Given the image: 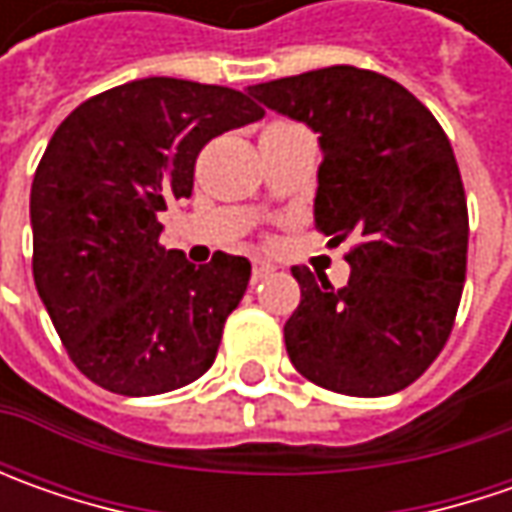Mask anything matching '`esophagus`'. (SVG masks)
Returning a JSON list of instances; mask_svg holds the SVG:
<instances>
[{
    "instance_id": "esophagus-1",
    "label": "esophagus",
    "mask_w": 512,
    "mask_h": 512,
    "mask_svg": "<svg viewBox=\"0 0 512 512\" xmlns=\"http://www.w3.org/2000/svg\"><path fill=\"white\" fill-rule=\"evenodd\" d=\"M270 273H273V265H270L267 259H253V282L265 279Z\"/></svg>"
}]
</instances>
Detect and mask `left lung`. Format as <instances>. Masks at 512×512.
Instances as JSON below:
<instances>
[{"mask_svg": "<svg viewBox=\"0 0 512 512\" xmlns=\"http://www.w3.org/2000/svg\"><path fill=\"white\" fill-rule=\"evenodd\" d=\"M265 108L319 133L316 227L353 239L350 279L290 267L302 302L287 356L319 387L390 396L413 384L453 330L467 270L462 173L436 116L373 70L333 65L247 88Z\"/></svg>", "mask_w": 512, "mask_h": 512, "instance_id": "left-lung-1", "label": "left lung"}]
</instances>
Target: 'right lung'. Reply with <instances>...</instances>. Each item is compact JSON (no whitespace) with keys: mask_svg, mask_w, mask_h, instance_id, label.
<instances>
[{"mask_svg":"<svg viewBox=\"0 0 512 512\" xmlns=\"http://www.w3.org/2000/svg\"><path fill=\"white\" fill-rule=\"evenodd\" d=\"M262 116L242 90L150 76L82 102L56 128L30 187L33 282L90 382L156 396L213 364L250 262L219 250L190 265L159 245V213L190 196L213 136Z\"/></svg>","mask_w":512,"mask_h":512,"instance_id":"add662e5","label":"right lung"}]
</instances>
